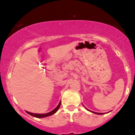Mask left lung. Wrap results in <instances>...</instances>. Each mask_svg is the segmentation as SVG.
<instances>
[{"label":"left lung","mask_w":135,"mask_h":135,"mask_svg":"<svg viewBox=\"0 0 135 135\" xmlns=\"http://www.w3.org/2000/svg\"><path fill=\"white\" fill-rule=\"evenodd\" d=\"M89 111V110H88ZM92 112V113H95V114H98V115H102V114H104V113H96V112Z\"/></svg>","instance_id":"left-lung-1"}]
</instances>
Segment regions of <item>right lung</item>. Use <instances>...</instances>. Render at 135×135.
Wrapping results in <instances>:
<instances>
[{
	"instance_id": "right-lung-1",
	"label": "right lung",
	"mask_w": 135,
	"mask_h": 135,
	"mask_svg": "<svg viewBox=\"0 0 135 135\" xmlns=\"http://www.w3.org/2000/svg\"><path fill=\"white\" fill-rule=\"evenodd\" d=\"M61 102H60L59 104V105H57V108H55V109H53V111H51V112H49V113H44V114H40V113H30V112H27L28 114H30V115L33 116V117H37V118H43V117H48V116H50L51 115L54 114V113H55L56 112H57V110L59 109V108L60 105H61Z\"/></svg>"
}]
</instances>
